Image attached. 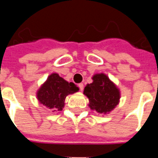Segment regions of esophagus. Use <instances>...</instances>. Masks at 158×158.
<instances>
[{
    "mask_svg": "<svg viewBox=\"0 0 158 158\" xmlns=\"http://www.w3.org/2000/svg\"><path fill=\"white\" fill-rule=\"evenodd\" d=\"M79 89L82 91L83 89H84V85H83L82 83H80V84H79Z\"/></svg>",
    "mask_w": 158,
    "mask_h": 158,
    "instance_id": "34e87169",
    "label": "esophagus"
}]
</instances>
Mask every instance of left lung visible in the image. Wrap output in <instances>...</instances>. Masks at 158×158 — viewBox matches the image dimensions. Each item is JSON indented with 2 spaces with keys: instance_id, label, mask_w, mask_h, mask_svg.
<instances>
[{
  "instance_id": "obj_1",
  "label": "left lung",
  "mask_w": 158,
  "mask_h": 158,
  "mask_svg": "<svg viewBox=\"0 0 158 158\" xmlns=\"http://www.w3.org/2000/svg\"><path fill=\"white\" fill-rule=\"evenodd\" d=\"M92 80L93 82L87 84L84 89L85 96L89 99L88 106L96 113L108 114L119 103L120 89L103 73L94 74Z\"/></svg>"
}]
</instances>
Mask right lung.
Returning <instances> with one entry per match:
<instances>
[{"label":"right lung","instance_id":"right-lung-1","mask_svg":"<svg viewBox=\"0 0 158 158\" xmlns=\"http://www.w3.org/2000/svg\"><path fill=\"white\" fill-rule=\"evenodd\" d=\"M79 89L73 83L68 82L58 73H52L37 90L36 98L40 104L55 113L64 107L67 96L78 92Z\"/></svg>","mask_w":158,"mask_h":158}]
</instances>
